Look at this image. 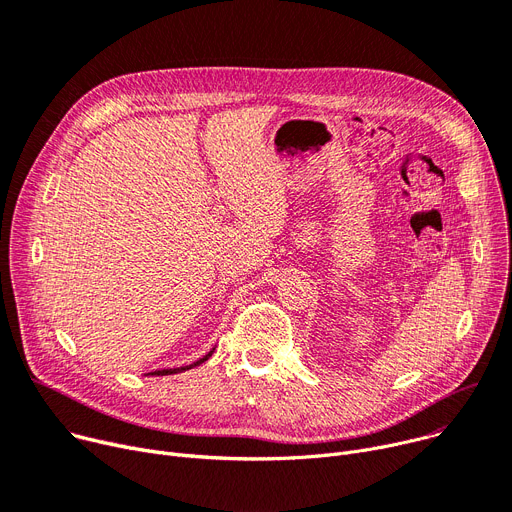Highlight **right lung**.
Returning <instances> with one entry per match:
<instances>
[{
    "mask_svg": "<svg viewBox=\"0 0 512 512\" xmlns=\"http://www.w3.org/2000/svg\"><path fill=\"white\" fill-rule=\"evenodd\" d=\"M214 354V348L203 356V358H199V360H195L193 364H187V366H179V368H162V370H154V372H150L152 377H166V374H177V372H183V370H189V368H195V366H199L201 362H206L210 356Z\"/></svg>",
    "mask_w": 512,
    "mask_h": 512,
    "instance_id": "obj_1",
    "label": "right lung"
}]
</instances>
